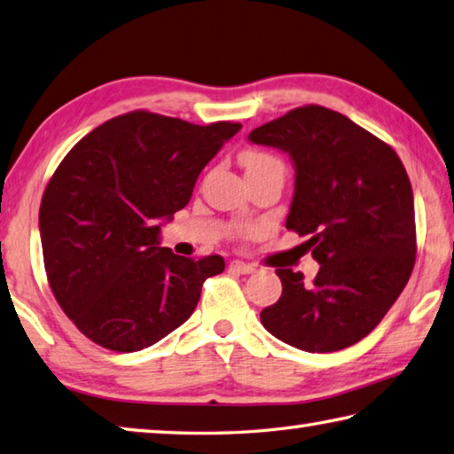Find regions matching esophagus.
<instances>
[{"label": "esophagus", "mask_w": 454, "mask_h": 454, "mask_svg": "<svg viewBox=\"0 0 454 454\" xmlns=\"http://www.w3.org/2000/svg\"><path fill=\"white\" fill-rule=\"evenodd\" d=\"M230 268L236 270L238 274H252V271H255V266H252V263L240 262V260H234L232 263H230Z\"/></svg>", "instance_id": "1"}]
</instances>
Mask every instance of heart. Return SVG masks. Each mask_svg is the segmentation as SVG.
<instances>
[{"label": "heart", "mask_w": 454, "mask_h": 454, "mask_svg": "<svg viewBox=\"0 0 454 454\" xmlns=\"http://www.w3.org/2000/svg\"><path fill=\"white\" fill-rule=\"evenodd\" d=\"M240 162L246 170V176L248 175H255V172H262V170H268V168H282V162H279L276 156H271L268 153H262V151H246L240 156ZM244 234H250L252 230L246 228L242 230Z\"/></svg>", "instance_id": "obj_1"}]
</instances>
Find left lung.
Returning a JSON list of instances; mask_svg holds the SVG:
<instances>
[{
    "label": "left lung",
    "instance_id": "obj_1",
    "mask_svg": "<svg viewBox=\"0 0 454 454\" xmlns=\"http://www.w3.org/2000/svg\"><path fill=\"white\" fill-rule=\"evenodd\" d=\"M250 141L279 148L295 167L286 228L308 236L313 282L276 270L282 295L260 319L294 348L329 353L369 335L397 301L415 266V204L393 148L319 105L298 106L254 129Z\"/></svg>",
    "mask_w": 454,
    "mask_h": 454
}]
</instances>
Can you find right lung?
<instances>
[{"instance_id":"obj_1","label":"right lung","mask_w":454,"mask_h":454,"mask_svg":"<svg viewBox=\"0 0 454 454\" xmlns=\"http://www.w3.org/2000/svg\"><path fill=\"white\" fill-rule=\"evenodd\" d=\"M240 122L192 125L133 111L71 148L41 199L49 286L83 335L111 351L151 348L192 316L222 255L160 248V222L183 210L196 178Z\"/></svg>"}]
</instances>
